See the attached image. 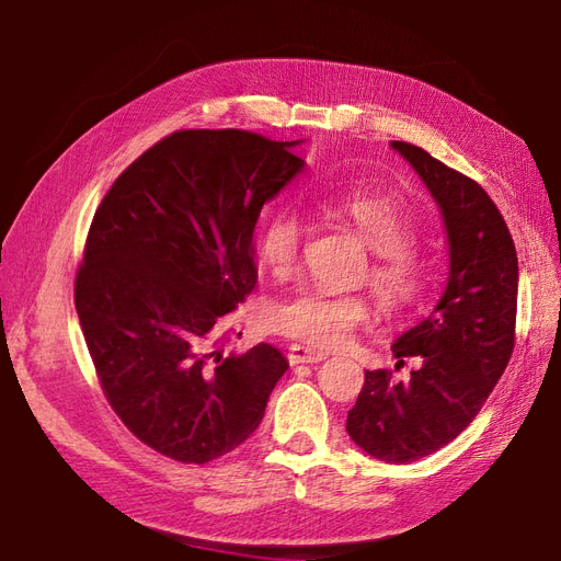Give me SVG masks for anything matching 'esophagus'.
I'll use <instances>...</instances> for the list:
<instances>
[{"label":"esophagus","instance_id":"obj_1","mask_svg":"<svg viewBox=\"0 0 561 561\" xmlns=\"http://www.w3.org/2000/svg\"><path fill=\"white\" fill-rule=\"evenodd\" d=\"M325 352L320 350H313V347H306V344H291V347L287 350V359L291 366L296 364H318L325 359Z\"/></svg>","mask_w":561,"mask_h":561}]
</instances>
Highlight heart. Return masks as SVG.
<instances>
[{
	"label": "heart",
	"instance_id": "1",
	"mask_svg": "<svg viewBox=\"0 0 561 561\" xmlns=\"http://www.w3.org/2000/svg\"><path fill=\"white\" fill-rule=\"evenodd\" d=\"M323 207L350 221L374 250L368 279L380 308L388 316H408L432 289V270L416 257L412 219L404 202L380 190H344L323 199ZM308 233L306 217L294 207L267 214L255 238V253L277 279H287L299 267ZM371 320V301L362 294L301 289L272 308V325L282 335L304 340L316 347H340L354 330Z\"/></svg>",
	"mask_w": 561,
	"mask_h": 561
}]
</instances>
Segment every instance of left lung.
Wrapping results in <instances>:
<instances>
[{"label":"left lung","instance_id":"obj_1","mask_svg":"<svg viewBox=\"0 0 561 561\" xmlns=\"http://www.w3.org/2000/svg\"><path fill=\"white\" fill-rule=\"evenodd\" d=\"M422 175L444 214L448 282L436 308L392 344L408 380L366 371L347 432L368 456L412 462L450 444L478 416L516 344L518 257L508 226L480 183L432 153L392 141Z\"/></svg>","mask_w":561,"mask_h":561}]
</instances>
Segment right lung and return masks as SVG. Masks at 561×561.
I'll list each match as a JSON object with an SVG mask.
<instances>
[{
	"instance_id": "obj_1",
	"label": "right lung",
	"mask_w": 561,
	"mask_h": 561,
	"mask_svg": "<svg viewBox=\"0 0 561 561\" xmlns=\"http://www.w3.org/2000/svg\"><path fill=\"white\" fill-rule=\"evenodd\" d=\"M248 129H178L117 175L93 214L75 306L105 400L141 444L205 465L255 432L289 364L226 354L224 318L255 289L265 202L304 169Z\"/></svg>"
}]
</instances>
